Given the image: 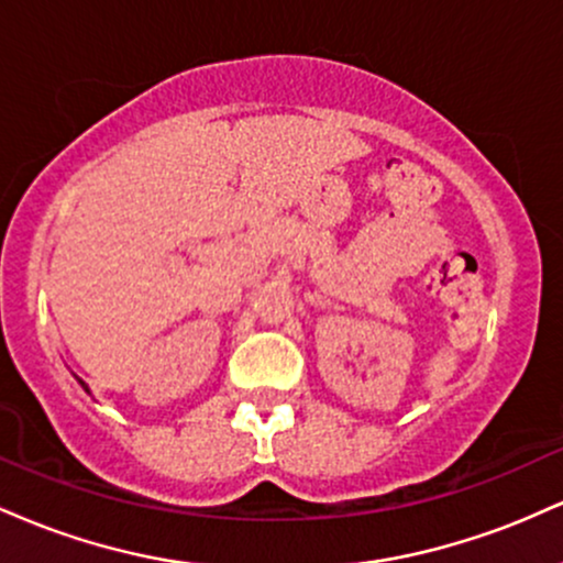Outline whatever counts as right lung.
Returning a JSON list of instances; mask_svg holds the SVG:
<instances>
[{
  "label": "right lung",
  "instance_id": "right-lung-1",
  "mask_svg": "<svg viewBox=\"0 0 563 563\" xmlns=\"http://www.w3.org/2000/svg\"><path fill=\"white\" fill-rule=\"evenodd\" d=\"M76 380H79V384H81V389H84V391H87V394H89V386H87V384H84V380H81V378H79V376H76Z\"/></svg>",
  "mask_w": 563,
  "mask_h": 563
}]
</instances>
